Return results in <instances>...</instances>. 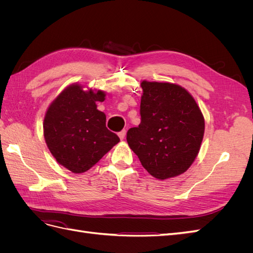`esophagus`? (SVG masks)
Returning a JSON list of instances; mask_svg holds the SVG:
<instances>
[{
    "instance_id": "1",
    "label": "esophagus",
    "mask_w": 253,
    "mask_h": 253,
    "mask_svg": "<svg viewBox=\"0 0 253 253\" xmlns=\"http://www.w3.org/2000/svg\"><path fill=\"white\" fill-rule=\"evenodd\" d=\"M126 129H122L121 132H119V133H118L119 138H120V139H124L125 137H126Z\"/></svg>"
}]
</instances>
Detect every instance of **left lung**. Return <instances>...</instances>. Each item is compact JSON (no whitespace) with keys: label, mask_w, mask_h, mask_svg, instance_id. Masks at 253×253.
<instances>
[{"label":"left lung","mask_w":253,"mask_h":253,"mask_svg":"<svg viewBox=\"0 0 253 253\" xmlns=\"http://www.w3.org/2000/svg\"><path fill=\"white\" fill-rule=\"evenodd\" d=\"M140 125L126 133L129 148L158 179L186 172L201 149L205 120L197 103L179 85L142 81Z\"/></svg>","instance_id":"8db88e82"}]
</instances>
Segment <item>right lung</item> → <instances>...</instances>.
Returning <instances> with one entry per match:
<instances>
[{
	"instance_id": "1",
	"label": "right lung",
	"mask_w": 253,
	"mask_h": 253,
	"mask_svg": "<svg viewBox=\"0 0 253 253\" xmlns=\"http://www.w3.org/2000/svg\"><path fill=\"white\" fill-rule=\"evenodd\" d=\"M102 90L84 91L79 84L65 88L48 108L44 137L57 162L73 173L89 170L120 139L105 126V114L97 110Z\"/></svg>"
}]
</instances>
